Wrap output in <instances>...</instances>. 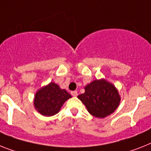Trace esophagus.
I'll use <instances>...</instances> for the list:
<instances>
[{
    "label": "esophagus",
    "instance_id": "esophagus-1",
    "mask_svg": "<svg viewBox=\"0 0 151 151\" xmlns=\"http://www.w3.org/2000/svg\"><path fill=\"white\" fill-rule=\"evenodd\" d=\"M71 94H72V96H76L78 95V93H77V91H72V92H71Z\"/></svg>",
    "mask_w": 151,
    "mask_h": 151
}]
</instances>
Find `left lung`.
<instances>
[{"label": "left lung", "instance_id": "8db88e82", "mask_svg": "<svg viewBox=\"0 0 151 151\" xmlns=\"http://www.w3.org/2000/svg\"><path fill=\"white\" fill-rule=\"evenodd\" d=\"M78 98L86 106L90 114L98 118L113 113L119 106L120 97L111 83L104 79L95 80L85 87V93Z\"/></svg>", "mask_w": 151, "mask_h": 151}]
</instances>
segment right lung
<instances>
[{
    "label": "right lung",
    "instance_id": "right-lung-1",
    "mask_svg": "<svg viewBox=\"0 0 151 151\" xmlns=\"http://www.w3.org/2000/svg\"><path fill=\"white\" fill-rule=\"evenodd\" d=\"M72 96L65 89H61L58 85L51 83L37 92L34 105L41 114L47 116L58 113L63 103Z\"/></svg>",
    "mask_w": 151,
    "mask_h": 151
}]
</instances>
